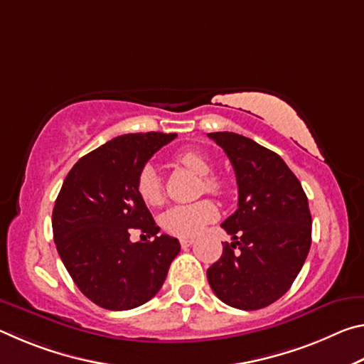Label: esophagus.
<instances>
[{"label": "esophagus", "mask_w": 364, "mask_h": 364, "mask_svg": "<svg viewBox=\"0 0 364 364\" xmlns=\"http://www.w3.org/2000/svg\"><path fill=\"white\" fill-rule=\"evenodd\" d=\"M193 242H194L193 237H181L180 239V244H181L183 249H186V247H189V245H193Z\"/></svg>", "instance_id": "obj_1"}]
</instances>
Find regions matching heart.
Instances as JSON below:
<instances>
[{"label": "heart", "instance_id": "heart-1", "mask_svg": "<svg viewBox=\"0 0 364 364\" xmlns=\"http://www.w3.org/2000/svg\"><path fill=\"white\" fill-rule=\"evenodd\" d=\"M178 162L183 167L193 171V173L204 176V188L207 193L212 194H223L226 189L225 181L220 176H213L212 173V162L207 156L197 151H184L178 156ZM136 191L141 200L147 205H159L164 200V183L160 178L159 171L152 165H146L141 168ZM218 207L212 200L202 199L193 202V204H180L170 207L167 212L162 215V225L170 234L181 237L196 236L204 228L217 220Z\"/></svg>", "mask_w": 364, "mask_h": 364}]
</instances>
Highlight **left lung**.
<instances>
[{
    "label": "left lung",
    "instance_id": "8db88e82",
    "mask_svg": "<svg viewBox=\"0 0 364 364\" xmlns=\"http://www.w3.org/2000/svg\"><path fill=\"white\" fill-rule=\"evenodd\" d=\"M208 138L230 157L239 193L237 210L221 223L234 242L207 269L208 284L226 305L260 310L289 291L305 263L311 245L306 194L276 152L231 132Z\"/></svg>",
    "mask_w": 364,
    "mask_h": 364
}]
</instances>
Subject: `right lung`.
Masks as SVG:
<instances>
[{
    "label": "right lung",
    "instance_id": "right-lung-1",
    "mask_svg": "<svg viewBox=\"0 0 364 364\" xmlns=\"http://www.w3.org/2000/svg\"><path fill=\"white\" fill-rule=\"evenodd\" d=\"M175 133H130L86 154L67 173L53 210L58 254L73 282L106 310H132L162 287L178 239L162 234L136 191L141 168ZM133 229L152 242L132 243Z\"/></svg>",
    "mask_w": 364,
    "mask_h": 364
}]
</instances>
